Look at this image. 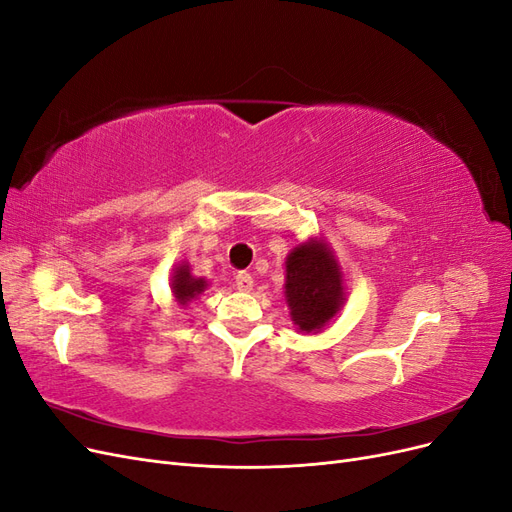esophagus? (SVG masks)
Instances as JSON below:
<instances>
[{"instance_id": "esophagus-1", "label": "esophagus", "mask_w": 512, "mask_h": 512, "mask_svg": "<svg viewBox=\"0 0 512 512\" xmlns=\"http://www.w3.org/2000/svg\"><path fill=\"white\" fill-rule=\"evenodd\" d=\"M235 286H237L239 290H243V292H247V290H252V286H254V277H252L250 273H245V271H239V273L235 275Z\"/></svg>"}]
</instances>
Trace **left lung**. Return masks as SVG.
<instances>
[{"mask_svg":"<svg viewBox=\"0 0 512 512\" xmlns=\"http://www.w3.org/2000/svg\"><path fill=\"white\" fill-rule=\"evenodd\" d=\"M284 288L290 318L305 333L320 331L344 305L342 271L320 239H309L288 254Z\"/></svg>","mask_w":512,"mask_h":512,"instance_id":"obj_1","label":"left lung"}]
</instances>
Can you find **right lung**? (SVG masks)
<instances>
[{
    "label": "right lung",
    "instance_id": "obj_1",
    "mask_svg": "<svg viewBox=\"0 0 512 512\" xmlns=\"http://www.w3.org/2000/svg\"><path fill=\"white\" fill-rule=\"evenodd\" d=\"M207 286L209 284L205 277H194L190 271V265H185V262H181V265L175 269L173 284H170L179 305H188L192 299L198 297L200 292H205Z\"/></svg>",
    "mask_w": 512,
    "mask_h": 512
}]
</instances>
